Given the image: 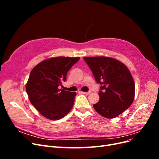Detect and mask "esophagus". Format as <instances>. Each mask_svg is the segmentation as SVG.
I'll return each mask as SVG.
<instances>
[{
	"instance_id": "obj_1",
	"label": "esophagus",
	"mask_w": 159,
	"mask_h": 159,
	"mask_svg": "<svg viewBox=\"0 0 159 159\" xmlns=\"http://www.w3.org/2000/svg\"><path fill=\"white\" fill-rule=\"evenodd\" d=\"M81 93L83 94H85V95H89L91 93V91H88V92H84V91H81Z\"/></svg>"
}]
</instances>
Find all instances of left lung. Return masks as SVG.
I'll return each instance as SVG.
<instances>
[{
    "mask_svg": "<svg viewBox=\"0 0 159 159\" xmlns=\"http://www.w3.org/2000/svg\"><path fill=\"white\" fill-rule=\"evenodd\" d=\"M84 59L100 84L99 102L93 105L95 110L103 117H117L132 104L135 85L127 66L112 57H84Z\"/></svg>",
    "mask_w": 159,
    "mask_h": 159,
    "instance_id": "obj_1",
    "label": "left lung"
}]
</instances>
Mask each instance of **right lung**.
Returning a JSON list of instances; mask_svg holds the SVG:
<instances>
[{
	"label": "right lung",
	"mask_w": 159,
	"mask_h": 159,
	"mask_svg": "<svg viewBox=\"0 0 159 159\" xmlns=\"http://www.w3.org/2000/svg\"><path fill=\"white\" fill-rule=\"evenodd\" d=\"M80 57H56L42 61L34 68L26 85L28 98L40 114L50 120L63 118L72 109L75 92L59 89L68 71Z\"/></svg>",
	"instance_id": "right-lung-1"
}]
</instances>
